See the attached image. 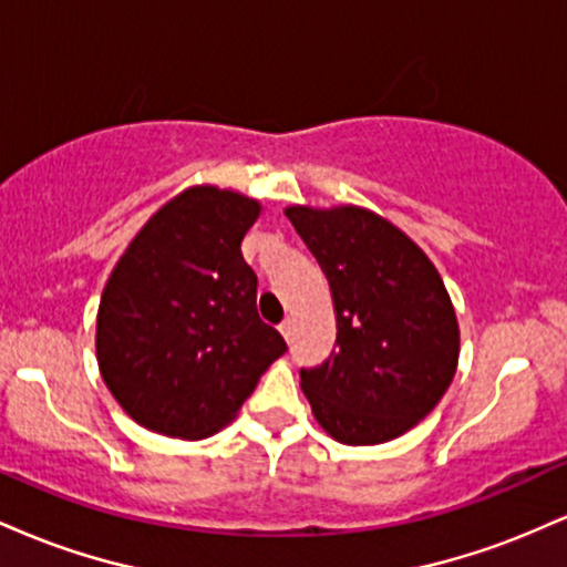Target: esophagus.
<instances>
[{
  "mask_svg": "<svg viewBox=\"0 0 567 567\" xmlns=\"http://www.w3.org/2000/svg\"><path fill=\"white\" fill-rule=\"evenodd\" d=\"M279 333H282L290 341V336H292V320H290V317H285L282 324H279Z\"/></svg>",
  "mask_w": 567,
  "mask_h": 567,
  "instance_id": "obj_1",
  "label": "esophagus"
}]
</instances>
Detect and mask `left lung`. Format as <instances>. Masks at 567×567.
Returning <instances> with one entry per match:
<instances>
[{
    "label": "left lung",
    "instance_id": "obj_1",
    "mask_svg": "<svg viewBox=\"0 0 567 567\" xmlns=\"http://www.w3.org/2000/svg\"><path fill=\"white\" fill-rule=\"evenodd\" d=\"M333 292L336 349L301 370L311 413L343 445L389 442L432 413L458 365V320L440 271L365 207L285 210Z\"/></svg>",
    "mask_w": 567,
    "mask_h": 567
}]
</instances>
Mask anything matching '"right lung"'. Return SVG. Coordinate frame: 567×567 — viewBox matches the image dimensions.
<instances>
[{
	"mask_svg": "<svg viewBox=\"0 0 567 567\" xmlns=\"http://www.w3.org/2000/svg\"><path fill=\"white\" fill-rule=\"evenodd\" d=\"M258 216L245 194L192 186L116 261L97 306V368L141 426L210 437L288 351L258 317V277L239 250Z\"/></svg>",
	"mask_w": 567,
	"mask_h": 567,
	"instance_id": "obj_1",
	"label": "right lung"
}]
</instances>
